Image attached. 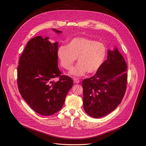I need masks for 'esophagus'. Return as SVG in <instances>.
Instances as JSON below:
<instances>
[{"instance_id": "1", "label": "esophagus", "mask_w": 146, "mask_h": 146, "mask_svg": "<svg viewBox=\"0 0 146 146\" xmlns=\"http://www.w3.org/2000/svg\"><path fill=\"white\" fill-rule=\"evenodd\" d=\"M73 81L74 83H79L80 82V80L78 78H76V77H74V78H73Z\"/></svg>"}]
</instances>
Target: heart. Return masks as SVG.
<instances>
[{
	"label": "heart",
	"mask_w": 146,
	"mask_h": 146,
	"mask_svg": "<svg viewBox=\"0 0 146 146\" xmlns=\"http://www.w3.org/2000/svg\"><path fill=\"white\" fill-rule=\"evenodd\" d=\"M57 54L61 66L66 70L72 69L77 57L78 63L69 74L81 76L87 72L90 74L94 73L100 69L105 60L106 48L102 43L78 37L73 38L67 46H60Z\"/></svg>",
	"instance_id": "b5f03b06"
}]
</instances>
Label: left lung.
Masks as SVG:
<instances>
[{"mask_svg": "<svg viewBox=\"0 0 146 146\" xmlns=\"http://www.w3.org/2000/svg\"><path fill=\"white\" fill-rule=\"evenodd\" d=\"M127 68L117 47L108 50V59L96 74L82 82L83 108L87 114L102 117L120 104L127 87Z\"/></svg>", "mask_w": 146, "mask_h": 146, "instance_id": "1", "label": "left lung"}]
</instances>
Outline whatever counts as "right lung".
Wrapping results in <instances>:
<instances>
[{"instance_id":"1","label":"right lung","mask_w":146,"mask_h":146,"mask_svg":"<svg viewBox=\"0 0 146 146\" xmlns=\"http://www.w3.org/2000/svg\"><path fill=\"white\" fill-rule=\"evenodd\" d=\"M48 38L38 36L29 40L17 67L18 89L22 98L35 111L43 115H51L62 109L73 84L71 77L61 75L57 66L58 42L52 43ZM57 76L60 80L53 82Z\"/></svg>"}]
</instances>
